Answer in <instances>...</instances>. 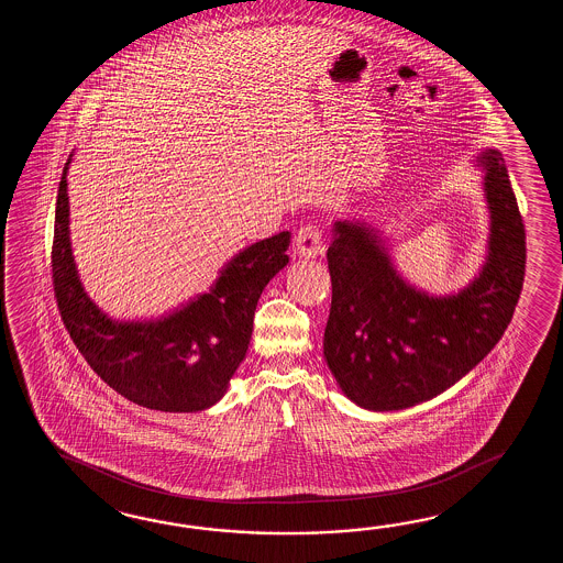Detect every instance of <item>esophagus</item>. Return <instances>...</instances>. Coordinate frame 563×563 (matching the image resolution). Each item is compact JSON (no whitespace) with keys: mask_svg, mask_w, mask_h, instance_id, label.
<instances>
[{"mask_svg":"<svg viewBox=\"0 0 563 563\" xmlns=\"http://www.w3.org/2000/svg\"><path fill=\"white\" fill-rule=\"evenodd\" d=\"M294 252L301 260H313V257H320L325 252V245H323L322 233L311 225L299 229L294 238Z\"/></svg>","mask_w":563,"mask_h":563,"instance_id":"34e87169","label":"esophagus"}]
</instances>
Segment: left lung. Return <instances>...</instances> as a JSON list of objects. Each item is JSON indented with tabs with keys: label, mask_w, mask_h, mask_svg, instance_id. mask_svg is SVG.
Masks as SVG:
<instances>
[{
	"label": "left lung",
	"mask_w": 563,
	"mask_h": 563,
	"mask_svg": "<svg viewBox=\"0 0 563 563\" xmlns=\"http://www.w3.org/2000/svg\"><path fill=\"white\" fill-rule=\"evenodd\" d=\"M477 167L489 209L487 253L455 294L432 296L400 276L368 221H335L323 356L354 405L384 412L431 400L473 371L511 322L526 276V229L501 153L481 151Z\"/></svg>",
	"instance_id": "8db88e82"
}]
</instances>
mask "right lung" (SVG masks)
I'll use <instances>...</instances> for the list:
<instances>
[{
    "label": "right lung",
    "instance_id": "add662e5",
    "mask_svg": "<svg viewBox=\"0 0 563 563\" xmlns=\"http://www.w3.org/2000/svg\"><path fill=\"white\" fill-rule=\"evenodd\" d=\"M68 158L56 201L52 277L62 320L90 368L139 407L199 412L217 405L250 346L257 299L286 267L289 231L247 245L207 294L155 320H114L78 276L70 241Z\"/></svg>",
    "mask_w": 563,
    "mask_h": 563
}]
</instances>
